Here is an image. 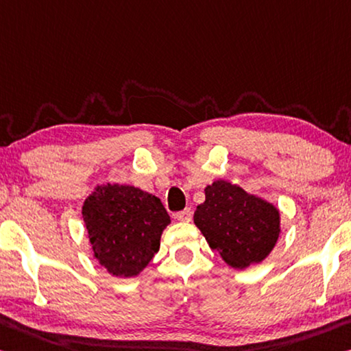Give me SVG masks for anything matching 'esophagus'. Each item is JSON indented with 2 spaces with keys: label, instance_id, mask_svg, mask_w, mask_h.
<instances>
[{
  "label": "esophagus",
  "instance_id": "esophagus-1",
  "mask_svg": "<svg viewBox=\"0 0 351 351\" xmlns=\"http://www.w3.org/2000/svg\"><path fill=\"white\" fill-rule=\"evenodd\" d=\"M192 209H184V210H180V213H176V219L180 221H191L192 220Z\"/></svg>",
  "mask_w": 351,
  "mask_h": 351
}]
</instances>
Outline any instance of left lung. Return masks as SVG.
<instances>
[{
  "label": "left lung",
  "instance_id": "8db88e82",
  "mask_svg": "<svg viewBox=\"0 0 351 351\" xmlns=\"http://www.w3.org/2000/svg\"><path fill=\"white\" fill-rule=\"evenodd\" d=\"M204 195L193 221L209 247L234 269L264 261L280 236V210L223 180L206 187Z\"/></svg>",
  "mask_w": 351,
  "mask_h": 351
}]
</instances>
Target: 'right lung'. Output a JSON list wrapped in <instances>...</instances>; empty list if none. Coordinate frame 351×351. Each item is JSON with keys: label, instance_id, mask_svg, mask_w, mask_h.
<instances>
[{"label": "right lung", "instance_id": "add662e5", "mask_svg": "<svg viewBox=\"0 0 351 351\" xmlns=\"http://www.w3.org/2000/svg\"><path fill=\"white\" fill-rule=\"evenodd\" d=\"M93 254L109 274L136 276L159 252L170 215L158 197L134 186L106 184L82 206Z\"/></svg>", "mask_w": 351, "mask_h": 351}]
</instances>
